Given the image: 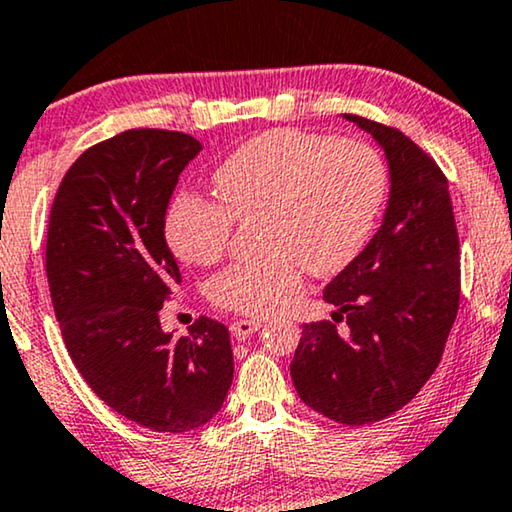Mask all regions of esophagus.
<instances>
[{
    "instance_id": "obj_1",
    "label": "esophagus",
    "mask_w": 512,
    "mask_h": 512,
    "mask_svg": "<svg viewBox=\"0 0 512 512\" xmlns=\"http://www.w3.org/2000/svg\"><path fill=\"white\" fill-rule=\"evenodd\" d=\"M262 329V322L259 320H236L232 322V334L236 338H241V341H246V338H250L255 334V331Z\"/></svg>"
}]
</instances>
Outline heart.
<instances>
[{"label": "heart", "mask_w": 512, "mask_h": 512, "mask_svg": "<svg viewBox=\"0 0 512 512\" xmlns=\"http://www.w3.org/2000/svg\"><path fill=\"white\" fill-rule=\"evenodd\" d=\"M213 185L220 199L181 194L171 204L169 243L183 262L208 266L225 255L236 220L259 218V243L271 255L229 266L208 285L215 306L259 318L299 290L301 269L331 276L359 255L387 174L366 143L271 129L236 148Z\"/></svg>", "instance_id": "obj_1"}]
</instances>
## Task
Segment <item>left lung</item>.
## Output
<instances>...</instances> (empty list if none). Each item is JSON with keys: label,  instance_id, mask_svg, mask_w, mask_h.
I'll return each mask as SVG.
<instances>
[{"label": "left lung", "instance_id": "obj_1", "mask_svg": "<svg viewBox=\"0 0 512 512\" xmlns=\"http://www.w3.org/2000/svg\"><path fill=\"white\" fill-rule=\"evenodd\" d=\"M343 118L383 148L390 199L373 239L325 287L334 322L301 327L290 373L308 408L357 427L401 410L441 362L459 308V239L438 164L399 129Z\"/></svg>", "mask_w": 512, "mask_h": 512}]
</instances>
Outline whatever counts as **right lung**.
Instances as JSON below:
<instances>
[{
  "mask_svg": "<svg viewBox=\"0 0 512 512\" xmlns=\"http://www.w3.org/2000/svg\"><path fill=\"white\" fill-rule=\"evenodd\" d=\"M199 150L167 129L97 143L62 178L48 222L50 299L78 373L115 413L164 434L218 415L234 380L225 325L201 315L181 338L160 325L181 283L164 215Z\"/></svg>",
  "mask_w": 512,
  "mask_h": 512,
  "instance_id": "1",
  "label": "right lung"
}]
</instances>
